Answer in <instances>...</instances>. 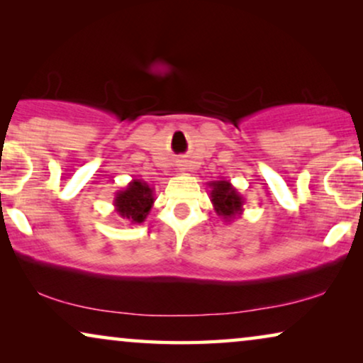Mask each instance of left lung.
Wrapping results in <instances>:
<instances>
[{
	"label": "left lung",
	"mask_w": 363,
	"mask_h": 363,
	"mask_svg": "<svg viewBox=\"0 0 363 363\" xmlns=\"http://www.w3.org/2000/svg\"><path fill=\"white\" fill-rule=\"evenodd\" d=\"M208 186L210 190V198L215 208L216 215L225 223L235 221L245 211V198L240 195V191L231 185L230 180H216L210 182Z\"/></svg>",
	"instance_id": "8db88e82"
}]
</instances>
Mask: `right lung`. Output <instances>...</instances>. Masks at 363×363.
Instances as JSON below:
<instances>
[{
	"label": "right lung",
	"instance_id": "add662e5",
	"mask_svg": "<svg viewBox=\"0 0 363 363\" xmlns=\"http://www.w3.org/2000/svg\"><path fill=\"white\" fill-rule=\"evenodd\" d=\"M155 196L153 188L143 180H132L113 198L116 213L128 225H140L150 213Z\"/></svg>",
	"mask_w": 363,
	"mask_h": 363
}]
</instances>
